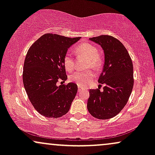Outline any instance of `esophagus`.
I'll use <instances>...</instances> for the list:
<instances>
[{
	"label": "esophagus",
	"mask_w": 155,
	"mask_h": 155,
	"mask_svg": "<svg viewBox=\"0 0 155 155\" xmlns=\"http://www.w3.org/2000/svg\"><path fill=\"white\" fill-rule=\"evenodd\" d=\"M83 90H85V88L83 87H81V86L78 87V92H81Z\"/></svg>",
	"instance_id": "1"
}]
</instances>
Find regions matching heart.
Segmentation results:
<instances>
[{
    "label": "heart",
    "mask_w": 155,
    "mask_h": 155,
    "mask_svg": "<svg viewBox=\"0 0 155 155\" xmlns=\"http://www.w3.org/2000/svg\"><path fill=\"white\" fill-rule=\"evenodd\" d=\"M78 54L84 57L88 60L87 68H92L95 70H98L102 65V60L97 54V48L88 43L81 44L76 49ZM63 65L65 70L71 71L74 68V60L70 52H67L63 58ZM95 77L93 72L91 71H76L70 76V80L77 84L79 86H85L92 81Z\"/></svg>",
    "instance_id": "obj_1"
}]
</instances>
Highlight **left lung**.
Masks as SVG:
<instances>
[{"label": "left lung", "mask_w": 155, "mask_h": 155, "mask_svg": "<svg viewBox=\"0 0 155 155\" xmlns=\"http://www.w3.org/2000/svg\"><path fill=\"white\" fill-rule=\"evenodd\" d=\"M100 45L104 52V65L98 82L104 91L90 90L87 109L99 120H108L118 114L124 107L133 87V67L128 51L119 40L111 35L89 38Z\"/></svg>", "instance_id": "left-lung-1"}]
</instances>
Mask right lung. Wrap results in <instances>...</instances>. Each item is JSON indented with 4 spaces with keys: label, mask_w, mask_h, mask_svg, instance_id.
<instances>
[{
    "label": "right lung",
    "mask_w": 155,
    "mask_h": 155,
    "mask_svg": "<svg viewBox=\"0 0 155 155\" xmlns=\"http://www.w3.org/2000/svg\"><path fill=\"white\" fill-rule=\"evenodd\" d=\"M81 37L68 38L47 33L30 47L23 67V84L35 109L49 118H59L70 109L78 87L75 83L57 85L67 75L63 58Z\"/></svg>",
    "instance_id": "right-lung-1"
}]
</instances>
